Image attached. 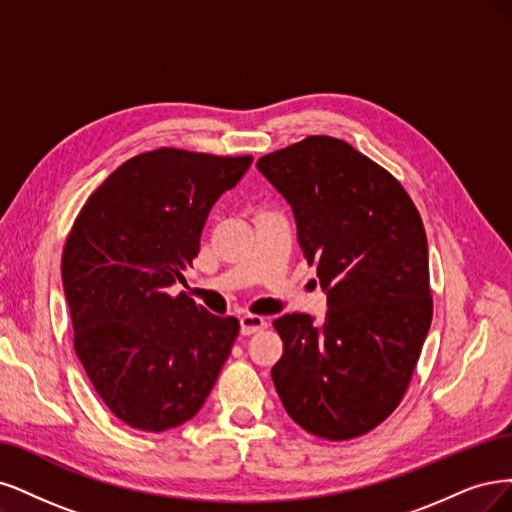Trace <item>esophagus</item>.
Wrapping results in <instances>:
<instances>
[{
    "label": "esophagus",
    "instance_id": "1",
    "mask_svg": "<svg viewBox=\"0 0 512 512\" xmlns=\"http://www.w3.org/2000/svg\"><path fill=\"white\" fill-rule=\"evenodd\" d=\"M268 325V321L259 317V315H242L240 317V332L242 336H251L255 332H259V329H263Z\"/></svg>",
    "mask_w": 512,
    "mask_h": 512
}]
</instances>
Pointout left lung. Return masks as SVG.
Instances as JSON below:
<instances>
[{"label": "left lung", "mask_w": 512, "mask_h": 512, "mask_svg": "<svg viewBox=\"0 0 512 512\" xmlns=\"http://www.w3.org/2000/svg\"><path fill=\"white\" fill-rule=\"evenodd\" d=\"M285 197L327 312L283 315L272 381L289 417L351 440L398 408L432 325L421 214L387 170L351 144L308 136L257 161Z\"/></svg>", "instance_id": "left-lung-1"}]
</instances>
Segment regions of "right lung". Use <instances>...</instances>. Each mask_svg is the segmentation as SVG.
Returning a JSON list of instances; mask_svg holds the SVG:
<instances>
[{
    "mask_svg": "<svg viewBox=\"0 0 512 512\" xmlns=\"http://www.w3.org/2000/svg\"><path fill=\"white\" fill-rule=\"evenodd\" d=\"M251 161L180 148L131 157L91 193L65 240L76 355L104 404L136 430L193 419L232 351L236 317L168 289L200 253L210 208Z\"/></svg>",
    "mask_w": 512,
    "mask_h": 512,
    "instance_id": "right-lung-1",
    "label": "right lung"
}]
</instances>
